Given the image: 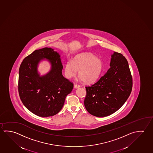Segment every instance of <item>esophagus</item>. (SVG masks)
Returning a JSON list of instances; mask_svg holds the SVG:
<instances>
[{
    "label": "esophagus",
    "instance_id": "obj_1",
    "mask_svg": "<svg viewBox=\"0 0 153 153\" xmlns=\"http://www.w3.org/2000/svg\"><path fill=\"white\" fill-rule=\"evenodd\" d=\"M80 85H78V84H75V85H74V88H80Z\"/></svg>",
    "mask_w": 153,
    "mask_h": 153
}]
</instances>
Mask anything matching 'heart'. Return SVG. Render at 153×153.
<instances>
[{
  "label": "heart",
  "instance_id": "heart-1",
  "mask_svg": "<svg viewBox=\"0 0 153 153\" xmlns=\"http://www.w3.org/2000/svg\"><path fill=\"white\" fill-rule=\"evenodd\" d=\"M103 69L100 59L90 53H81L76 55L72 61H67L64 67L66 77H75L78 70V76L84 83L90 84L97 80Z\"/></svg>",
  "mask_w": 153,
  "mask_h": 153
}]
</instances>
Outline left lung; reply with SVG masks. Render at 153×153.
<instances>
[{
  "mask_svg": "<svg viewBox=\"0 0 153 153\" xmlns=\"http://www.w3.org/2000/svg\"><path fill=\"white\" fill-rule=\"evenodd\" d=\"M110 68L99 80L85 87L84 105L91 115L105 117L115 113L124 104L132 88V78L126 58L114 52Z\"/></svg>",
  "mask_w": 153,
  "mask_h": 153,
  "instance_id": "obj_1",
  "label": "left lung"
}]
</instances>
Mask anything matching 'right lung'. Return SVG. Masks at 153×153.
Returning <instances> with one entry per match:
<instances>
[{
	"instance_id": "add662e5",
	"label": "right lung",
	"mask_w": 153,
	"mask_h": 153,
	"mask_svg": "<svg viewBox=\"0 0 153 153\" xmlns=\"http://www.w3.org/2000/svg\"><path fill=\"white\" fill-rule=\"evenodd\" d=\"M45 59L51 63V70L41 76L38 66ZM60 55L52 48L35 50L23 60L19 68V93L23 104L31 113L46 117L61 110L74 87L63 76Z\"/></svg>"
}]
</instances>
